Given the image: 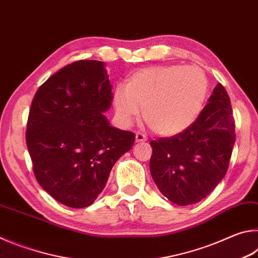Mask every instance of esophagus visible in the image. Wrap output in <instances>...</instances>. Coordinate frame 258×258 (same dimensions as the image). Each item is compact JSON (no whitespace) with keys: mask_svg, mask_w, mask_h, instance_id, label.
I'll return each mask as SVG.
<instances>
[{"mask_svg":"<svg viewBox=\"0 0 258 258\" xmlns=\"http://www.w3.org/2000/svg\"><path fill=\"white\" fill-rule=\"evenodd\" d=\"M147 140H148V138L143 133H141V132L135 133V141L137 142H145V141H147Z\"/></svg>","mask_w":258,"mask_h":258,"instance_id":"34e87169","label":"esophagus"}]
</instances>
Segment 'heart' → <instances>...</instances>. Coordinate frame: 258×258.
Listing matches in <instances>:
<instances>
[{"instance_id": "obj_1", "label": "heart", "mask_w": 258, "mask_h": 258, "mask_svg": "<svg viewBox=\"0 0 258 258\" xmlns=\"http://www.w3.org/2000/svg\"><path fill=\"white\" fill-rule=\"evenodd\" d=\"M208 89L205 73L196 66H152L132 74L113 91L119 123L128 126L140 113L155 133L171 137L197 118Z\"/></svg>"}]
</instances>
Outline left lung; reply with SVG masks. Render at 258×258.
Returning a JSON list of instances; mask_svg holds the SVG:
<instances>
[{"instance_id":"8db88e82","label":"left lung","mask_w":258,"mask_h":258,"mask_svg":"<svg viewBox=\"0 0 258 258\" xmlns=\"http://www.w3.org/2000/svg\"><path fill=\"white\" fill-rule=\"evenodd\" d=\"M194 123L183 132L150 142V173L172 203L186 206L211 194L229 168L234 118L224 86L217 84Z\"/></svg>"}]
</instances>
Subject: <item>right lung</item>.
Returning <instances> with one entry per match:
<instances>
[{
    "instance_id": "obj_1",
    "label": "right lung",
    "mask_w": 258,
    "mask_h": 258,
    "mask_svg": "<svg viewBox=\"0 0 258 258\" xmlns=\"http://www.w3.org/2000/svg\"><path fill=\"white\" fill-rule=\"evenodd\" d=\"M111 84L104 64L78 60L43 83L29 109L26 145L37 182L56 202L92 205L135 134L110 126Z\"/></svg>"
}]
</instances>
